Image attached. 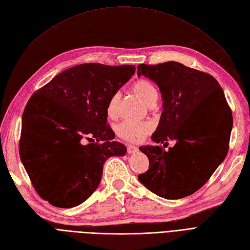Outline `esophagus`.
Masks as SVG:
<instances>
[{
	"instance_id": "obj_1",
	"label": "esophagus",
	"mask_w": 250,
	"mask_h": 250,
	"mask_svg": "<svg viewBox=\"0 0 250 250\" xmlns=\"http://www.w3.org/2000/svg\"><path fill=\"white\" fill-rule=\"evenodd\" d=\"M138 151V147L135 146H128L127 147V152L128 154H134Z\"/></svg>"
}]
</instances>
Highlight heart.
<instances>
[{"label": "heart", "instance_id": "b5f03b06", "mask_svg": "<svg viewBox=\"0 0 250 250\" xmlns=\"http://www.w3.org/2000/svg\"><path fill=\"white\" fill-rule=\"evenodd\" d=\"M132 91L141 99V101L148 105L154 106L158 99V91L156 87L146 80H139L132 85ZM120 94L115 93L109 98L106 112L111 118H116L118 115ZM153 130V125L149 122H136V121H124L117 126V133L119 136L124 138L125 141L130 143L143 142L147 134Z\"/></svg>", "mask_w": 250, "mask_h": 250}]
</instances>
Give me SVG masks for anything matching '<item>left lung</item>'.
<instances>
[{
    "label": "left lung",
    "mask_w": 250,
    "mask_h": 250,
    "mask_svg": "<svg viewBox=\"0 0 250 250\" xmlns=\"http://www.w3.org/2000/svg\"><path fill=\"white\" fill-rule=\"evenodd\" d=\"M137 76L156 83L163 99L152 141L163 146L175 141L168 151L159 146L139 147L149 168L138 181L165 199L192 195L228 154L233 118L223 89L212 76L176 62L139 64Z\"/></svg>",
    "instance_id": "obj_1"
}]
</instances>
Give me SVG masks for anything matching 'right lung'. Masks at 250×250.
Here are the masks:
<instances>
[{
	"instance_id": "1",
	"label": "right lung",
	"mask_w": 250,
	"mask_h": 250,
	"mask_svg": "<svg viewBox=\"0 0 250 250\" xmlns=\"http://www.w3.org/2000/svg\"><path fill=\"white\" fill-rule=\"evenodd\" d=\"M134 73L135 66L129 64H79L58 74L29 99L19 155L44 200L61 208L80 205L101 183L105 160L126 154L124 145L112 141L106 107ZM84 139L92 144H84Z\"/></svg>"
}]
</instances>
